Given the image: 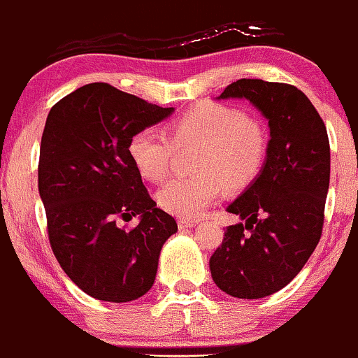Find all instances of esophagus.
<instances>
[{"label":"esophagus","mask_w":358,"mask_h":358,"mask_svg":"<svg viewBox=\"0 0 358 358\" xmlns=\"http://www.w3.org/2000/svg\"><path fill=\"white\" fill-rule=\"evenodd\" d=\"M196 220H187V219H179L178 220V226L179 229H189V227H194L196 226Z\"/></svg>","instance_id":"obj_1"}]
</instances>
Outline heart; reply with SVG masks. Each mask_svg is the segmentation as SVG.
Instances as JSON below:
<instances>
[{
	"instance_id": "obj_1",
	"label": "heart",
	"mask_w": 358,
	"mask_h": 358,
	"mask_svg": "<svg viewBox=\"0 0 358 358\" xmlns=\"http://www.w3.org/2000/svg\"><path fill=\"white\" fill-rule=\"evenodd\" d=\"M171 140L154 127H144L129 139L131 161L143 178L159 182L169 174L173 145L197 144V174L167 182L157 194L167 213L184 219L199 217L219 199L224 180L232 187L252 182L267 157V131L259 117L234 106L202 103L167 126Z\"/></svg>"
}]
</instances>
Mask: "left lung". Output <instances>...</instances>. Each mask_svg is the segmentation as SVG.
<instances>
[{
    "instance_id": "obj_1",
    "label": "left lung",
    "mask_w": 358,
    "mask_h": 358,
    "mask_svg": "<svg viewBox=\"0 0 358 358\" xmlns=\"http://www.w3.org/2000/svg\"><path fill=\"white\" fill-rule=\"evenodd\" d=\"M220 98L257 106L268 119L271 141L259 178L227 207L245 224L227 227L209 267L226 294L260 299L284 289L319 244L330 180L329 136L314 104L292 85L239 79Z\"/></svg>"
}]
</instances>
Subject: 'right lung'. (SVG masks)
Masks as SVG:
<instances>
[{
	"label": "right lung",
	"mask_w": 358,
	"mask_h": 358,
	"mask_svg": "<svg viewBox=\"0 0 358 358\" xmlns=\"http://www.w3.org/2000/svg\"><path fill=\"white\" fill-rule=\"evenodd\" d=\"M174 111L108 83H91L52 106L41 136L39 196L52 254L98 301L129 302L151 289L162 244L178 231L157 209L131 161L129 139ZM139 213L141 222L126 229Z\"/></svg>",
	"instance_id": "add662e5"
}]
</instances>
